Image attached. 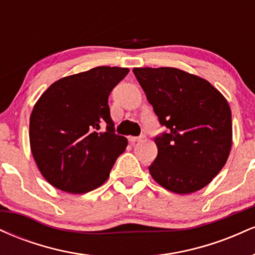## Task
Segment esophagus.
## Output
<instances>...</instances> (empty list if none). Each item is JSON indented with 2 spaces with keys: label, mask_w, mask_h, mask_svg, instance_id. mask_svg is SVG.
Returning a JSON list of instances; mask_svg holds the SVG:
<instances>
[{
  "label": "esophagus",
  "mask_w": 255,
  "mask_h": 255,
  "mask_svg": "<svg viewBox=\"0 0 255 255\" xmlns=\"http://www.w3.org/2000/svg\"><path fill=\"white\" fill-rule=\"evenodd\" d=\"M144 139V135L141 136H128V140H129L130 142H136V141H141V140Z\"/></svg>",
  "instance_id": "obj_1"
}]
</instances>
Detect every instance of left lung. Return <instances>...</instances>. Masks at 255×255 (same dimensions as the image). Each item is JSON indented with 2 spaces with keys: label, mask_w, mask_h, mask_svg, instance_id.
Returning <instances> with one entry per match:
<instances>
[{
  "label": "left lung",
  "mask_w": 255,
  "mask_h": 255,
  "mask_svg": "<svg viewBox=\"0 0 255 255\" xmlns=\"http://www.w3.org/2000/svg\"><path fill=\"white\" fill-rule=\"evenodd\" d=\"M148 103L168 133L154 137L157 158L151 176L176 194L207 186L222 170L233 144L227 99L198 75L177 68H134Z\"/></svg>",
  "instance_id": "obj_1"
}]
</instances>
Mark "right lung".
<instances>
[{"instance_id": "1", "label": "right lung", "mask_w": 255, "mask_h": 255, "mask_svg": "<svg viewBox=\"0 0 255 255\" xmlns=\"http://www.w3.org/2000/svg\"><path fill=\"white\" fill-rule=\"evenodd\" d=\"M128 72L103 66L64 77L34 104L31 152L43 177L55 188L83 194L108 180L128 144L115 134L108 98ZM102 127L107 128L103 131Z\"/></svg>"}]
</instances>
